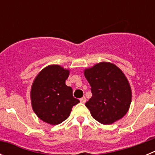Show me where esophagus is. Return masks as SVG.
I'll list each match as a JSON object with an SVG mask.
<instances>
[{
  "label": "esophagus",
  "instance_id": "1",
  "mask_svg": "<svg viewBox=\"0 0 155 155\" xmlns=\"http://www.w3.org/2000/svg\"><path fill=\"white\" fill-rule=\"evenodd\" d=\"M80 102H81V103H85V102H86V98H85V97H82V98L80 99Z\"/></svg>",
  "mask_w": 155,
  "mask_h": 155
}]
</instances>
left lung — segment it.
<instances>
[{
    "label": "left lung",
    "mask_w": 155,
    "mask_h": 155,
    "mask_svg": "<svg viewBox=\"0 0 155 155\" xmlns=\"http://www.w3.org/2000/svg\"><path fill=\"white\" fill-rule=\"evenodd\" d=\"M84 74L92 93L85 105L93 118L105 125L123 118L132 99L130 86L124 72L115 64L101 62L84 70Z\"/></svg>",
    "instance_id": "1"
}]
</instances>
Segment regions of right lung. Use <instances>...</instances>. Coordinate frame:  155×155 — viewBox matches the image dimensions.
Listing matches in <instances>:
<instances>
[{"label": "right lung", "mask_w": 155, "mask_h": 155, "mask_svg": "<svg viewBox=\"0 0 155 155\" xmlns=\"http://www.w3.org/2000/svg\"><path fill=\"white\" fill-rule=\"evenodd\" d=\"M69 74V70L61 66H47L39 72L32 83V109L40 120L47 124H61L68 118L74 105L80 102L74 98L72 87L65 84Z\"/></svg>", "instance_id": "add662e5"}]
</instances>
